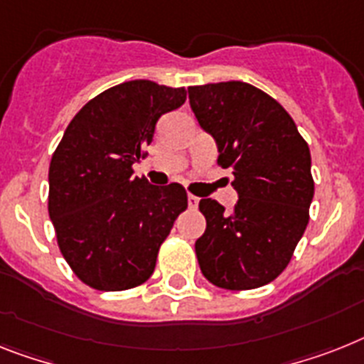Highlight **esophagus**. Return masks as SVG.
Here are the masks:
<instances>
[{"label":"esophagus","mask_w":364,"mask_h":364,"mask_svg":"<svg viewBox=\"0 0 364 364\" xmlns=\"http://www.w3.org/2000/svg\"><path fill=\"white\" fill-rule=\"evenodd\" d=\"M188 204H189V208H197V206H199V197H195V195L189 193L188 195Z\"/></svg>","instance_id":"34e87169"}]
</instances>
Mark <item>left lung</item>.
<instances>
[{
    "instance_id": "obj_1",
    "label": "left lung",
    "mask_w": 364,
    "mask_h": 364,
    "mask_svg": "<svg viewBox=\"0 0 364 364\" xmlns=\"http://www.w3.org/2000/svg\"><path fill=\"white\" fill-rule=\"evenodd\" d=\"M189 104L218 143V165L232 169V210L200 199L206 230L195 251L210 283L253 290L287 269L309 225L314 195L311 150L268 92L243 81L189 87Z\"/></svg>"
}]
</instances>
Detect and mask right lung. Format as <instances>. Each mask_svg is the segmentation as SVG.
<instances>
[{
  "label": "right lung",
  "instance_id": "1",
  "mask_svg": "<svg viewBox=\"0 0 364 364\" xmlns=\"http://www.w3.org/2000/svg\"><path fill=\"white\" fill-rule=\"evenodd\" d=\"M184 87L126 81L95 96L67 126L50 164L48 214L59 251L81 283L102 292L139 287L188 208L180 184L150 186L132 165L145 158L164 113Z\"/></svg>",
  "mask_w": 364,
  "mask_h": 364
}]
</instances>
